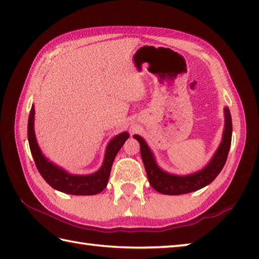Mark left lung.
Instances as JSON below:
<instances>
[{
  "label": "left lung",
  "mask_w": 259,
  "mask_h": 259,
  "mask_svg": "<svg viewBox=\"0 0 259 259\" xmlns=\"http://www.w3.org/2000/svg\"><path fill=\"white\" fill-rule=\"evenodd\" d=\"M224 114L225 126L221 145L210 159V161L206 164V167L190 175L178 176L163 171L158 166L155 156H153L150 148L148 147L145 139L138 135L134 136V138L138 140L140 144L142 161L145 164L148 180H149L153 189L163 195H183L199 190L212 183L226 163L230 144H232L233 123L232 115H230V111L227 107L224 108Z\"/></svg>",
  "instance_id": "1"
}]
</instances>
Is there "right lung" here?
Here are the masks:
<instances>
[{"mask_svg": "<svg viewBox=\"0 0 259 259\" xmlns=\"http://www.w3.org/2000/svg\"><path fill=\"white\" fill-rule=\"evenodd\" d=\"M34 106H32L29 122H27V139L35 166L47 183L52 188L64 194L76 196H90L101 192L108 185V179L111 171V167L118 151L129 138L128 133H121L109 141L103 163L98 171L91 175H72L58 167L57 164L49 161L38 147L34 133Z\"/></svg>", "mask_w": 259, "mask_h": 259, "instance_id": "add662e5", "label": "right lung"}]
</instances>
